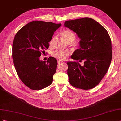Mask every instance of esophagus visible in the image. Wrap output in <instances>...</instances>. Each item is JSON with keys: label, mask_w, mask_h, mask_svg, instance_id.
Here are the masks:
<instances>
[{"label": "esophagus", "mask_w": 121, "mask_h": 121, "mask_svg": "<svg viewBox=\"0 0 121 121\" xmlns=\"http://www.w3.org/2000/svg\"><path fill=\"white\" fill-rule=\"evenodd\" d=\"M63 61H62V60H58V65H60L61 63H63Z\"/></svg>", "instance_id": "34e87169"}]
</instances>
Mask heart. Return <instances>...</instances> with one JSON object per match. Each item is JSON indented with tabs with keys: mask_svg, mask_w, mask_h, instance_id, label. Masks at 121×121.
Wrapping results in <instances>:
<instances>
[{
	"mask_svg": "<svg viewBox=\"0 0 121 121\" xmlns=\"http://www.w3.org/2000/svg\"><path fill=\"white\" fill-rule=\"evenodd\" d=\"M62 35L63 37L67 43L69 42H73L75 39V34L74 33L70 30H65L62 32ZM70 52L69 50H57L55 51L53 55V56L59 59L64 60L68 56L70 55Z\"/></svg>",
	"mask_w": 121,
	"mask_h": 121,
	"instance_id": "b5f03b06",
	"label": "heart"
}]
</instances>
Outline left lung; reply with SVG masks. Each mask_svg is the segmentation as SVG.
I'll use <instances>...</instances> for the list:
<instances>
[{"instance_id": "8db88e82", "label": "left lung", "mask_w": 121, "mask_h": 121, "mask_svg": "<svg viewBox=\"0 0 121 121\" xmlns=\"http://www.w3.org/2000/svg\"><path fill=\"white\" fill-rule=\"evenodd\" d=\"M64 25L77 33L81 39L80 49L71 58L84 60L68 62L69 82L75 88L91 89L99 84L108 71L112 58V42L109 34L101 24L91 18L66 21Z\"/></svg>"}]
</instances>
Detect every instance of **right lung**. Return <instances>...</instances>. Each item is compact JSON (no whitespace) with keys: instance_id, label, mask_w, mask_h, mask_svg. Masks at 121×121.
Returning a JSON list of instances; mask_svg holds the SVG:
<instances>
[{"instance_id":"obj_1","label":"right lung","mask_w":121,"mask_h":121,"mask_svg":"<svg viewBox=\"0 0 121 121\" xmlns=\"http://www.w3.org/2000/svg\"><path fill=\"white\" fill-rule=\"evenodd\" d=\"M61 26L41 21H33L20 29L16 34L12 48V57L17 73L27 87L39 90L50 86L53 80L57 61L50 57L46 61L39 60L54 32Z\"/></svg>"}]
</instances>
